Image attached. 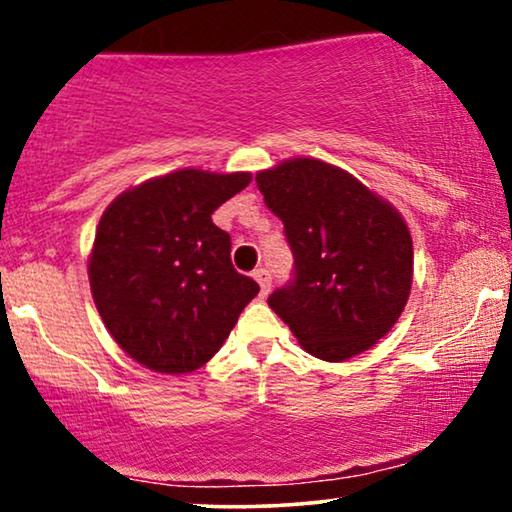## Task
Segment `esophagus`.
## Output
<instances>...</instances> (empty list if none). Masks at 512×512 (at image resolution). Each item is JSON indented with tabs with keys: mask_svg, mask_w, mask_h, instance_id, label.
Returning a JSON list of instances; mask_svg holds the SVG:
<instances>
[{
	"mask_svg": "<svg viewBox=\"0 0 512 512\" xmlns=\"http://www.w3.org/2000/svg\"><path fill=\"white\" fill-rule=\"evenodd\" d=\"M254 279L258 282V286H261V293L263 296H268V291H270V284H272V277H270V272L265 270V268H258V270H254Z\"/></svg>",
	"mask_w": 512,
	"mask_h": 512,
	"instance_id": "obj_1",
	"label": "esophagus"
}]
</instances>
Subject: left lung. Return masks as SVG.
<instances>
[{
    "mask_svg": "<svg viewBox=\"0 0 512 512\" xmlns=\"http://www.w3.org/2000/svg\"><path fill=\"white\" fill-rule=\"evenodd\" d=\"M284 223L293 279L268 298L307 354L347 361L384 338L412 286V237L403 216L352 174L291 158L256 174Z\"/></svg>",
    "mask_w": 512,
    "mask_h": 512,
    "instance_id": "1",
    "label": "left lung"
}]
</instances>
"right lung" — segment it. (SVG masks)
<instances>
[{
	"instance_id": "1",
	"label": "right lung",
	"mask_w": 512,
	"mask_h": 512,
	"mask_svg": "<svg viewBox=\"0 0 512 512\" xmlns=\"http://www.w3.org/2000/svg\"><path fill=\"white\" fill-rule=\"evenodd\" d=\"M249 172L177 170L118 195L88 258L97 312L128 356L156 373L198 370L219 352L258 293L230 261L212 214Z\"/></svg>"
}]
</instances>
